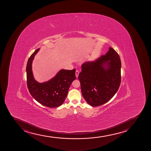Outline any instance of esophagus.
I'll list each match as a JSON object with an SVG mask.
<instances>
[{
	"mask_svg": "<svg viewBox=\"0 0 151 151\" xmlns=\"http://www.w3.org/2000/svg\"><path fill=\"white\" fill-rule=\"evenodd\" d=\"M79 73V71L78 70H76V78H78V76Z\"/></svg>",
	"mask_w": 151,
	"mask_h": 151,
	"instance_id": "1",
	"label": "esophagus"
}]
</instances>
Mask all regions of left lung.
<instances>
[{"label":"left lung","mask_w":151,"mask_h":151,"mask_svg":"<svg viewBox=\"0 0 151 151\" xmlns=\"http://www.w3.org/2000/svg\"><path fill=\"white\" fill-rule=\"evenodd\" d=\"M121 68L119 55L111 47L105 55L81 65L78 78L83 97L89 105L100 106L113 97L120 85Z\"/></svg>","instance_id":"8db88e82"}]
</instances>
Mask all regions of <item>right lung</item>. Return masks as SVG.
<instances>
[{
	"label": "right lung",
	"instance_id": "obj_1",
	"mask_svg": "<svg viewBox=\"0 0 151 151\" xmlns=\"http://www.w3.org/2000/svg\"><path fill=\"white\" fill-rule=\"evenodd\" d=\"M37 49L29 58L26 66L27 87L32 97L45 106L57 107L62 105L67 97L72 82L76 79V69L61 70L49 81L39 83L35 81L32 73V64Z\"/></svg>",
	"mask_w": 151,
	"mask_h": 151
}]
</instances>
